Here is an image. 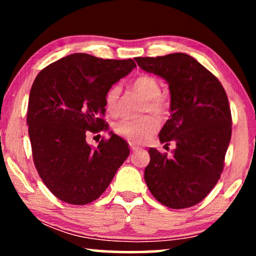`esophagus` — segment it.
<instances>
[{
    "mask_svg": "<svg viewBox=\"0 0 256 256\" xmlns=\"http://www.w3.org/2000/svg\"><path fill=\"white\" fill-rule=\"evenodd\" d=\"M138 146H136L134 144H130V150H132V152H135V150H138Z\"/></svg>",
    "mask_w": 256,
    "mask_h": 256,
    "instance_id": "obj_1",
    "label": "esophagus"
}]
</instances>
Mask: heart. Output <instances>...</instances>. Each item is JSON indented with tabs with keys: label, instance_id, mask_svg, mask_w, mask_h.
<instances>
[{
	"label": "heart",
	"instance_id": "b5f03b06",
	"mask_svg": "<svg viewBox=\"0 0 256 256\" xmlns=\"http://www.w3.org/2000/svg\"><path fill=\"white\" fill-rule=\"evenodd\" d=\"M132 90L144 98L142 112L152 113L162 118L168 113L169 102L162 94V87L155 76L142 74L132 82ZM120 86L114 85L104 96V106L110 115H118L120 110ZM115 132L132 143H141L152 136L157 129V121L152 115L140 118H122L115 124Z\"/></svg>",
	"mask_w": 256,
	"mask_h": 256
}]
</instances>
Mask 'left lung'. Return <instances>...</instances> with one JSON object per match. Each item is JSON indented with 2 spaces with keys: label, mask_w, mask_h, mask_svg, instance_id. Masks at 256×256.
<instances>
[{
  "label": "left lung",
  "mask_w": 256,
  "mask_h": 256,
  "mask_svg": "<svg viewBox=\"0 0 256 256\" xmlns=\"http://www.w3.org/2000/svg\"><path fill=\"white\" fill-rule=\"evenodd\" d=\"M135 60L169 84L171 118L158 136L166 146L176 143L171 157L149 149L146 183L160 204L191 208L211 192L224 170L232 135L227 94L218 78L186 54Z\"/></svg>",
  "instance_id": "left-lung-1"
}]
</instances>
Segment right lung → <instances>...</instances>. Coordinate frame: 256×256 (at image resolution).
I'll list each match as a JSON object with an SVG mask.
<instances>
[{"mask_svg": "<svg viewBox=\"0 0 256 256\" xmlns=\"http://www.w3.org/2000/svg\"><path fill=\"white\" fill-rule=\"evenodd\" d=\"M134 68L132 59L73 54L34 79L26 115L32 158L42 180L60 200L73 205L96 200L129 156L120 136L102 138L96 148L86 136L107 130L104 96Z\"/></svg>", "mask_w": 256, "mask_h": 256, "instance_id": "1", "label": "right lung"}]
</instances>
